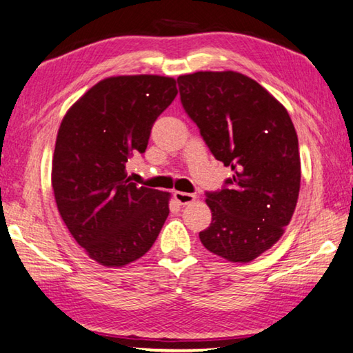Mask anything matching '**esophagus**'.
<instances>
[{"mask_svg": "<svg viewBox=\"0 0 353 353\" xmlns=\"http://www.w3.org/2000/svg\"><path fill=\"white\" fill-rule=\"evenodd\" d=\"M174 199L179 205H188L196 199V194L183 193V191H174Z\"/></svg>", "mask_w": 353, "mask_h": 353, "instance_id": "esophagus-1", "label": "esophagus"}]
</instances>
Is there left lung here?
<instances>
[{"instance_id":"8db88e82","label":"left lung","mask_w":353,"mask_h":353,"mask_svg":"<svg viewBox=\"0 0 353 353\" xmlns=\"http://www.w3.org/2000/svg\"><path fill=\"white\" fill-rule=\"evenodd\" d=\"M181 101L214 159L234 174L207 193L212 224L199 238L232 263H249L285 234L301 190L297 134L285 107L236 71L177 77Z\"/></svg>"}]
</instances>
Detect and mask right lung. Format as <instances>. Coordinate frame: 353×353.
<instances>
[{"label":"right lung","instance_id":"1","mask_svg":"<svg viewBox=\"0 0 353 353\" xmlns=\"http://www.w3.org/2000/svg\"><path fill=\"white\" fill-rule=\"evenodd\" d=\"M176 94V79L168 76H112L65 113L52 155V190L71 236L99 265L123 268L139 260L168 218L171 194L130 182L126 162L146 151L154 121Z\"/></svg>","mask_w":353,"mask_h":353}]
</instances>
